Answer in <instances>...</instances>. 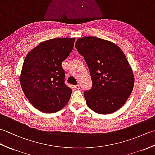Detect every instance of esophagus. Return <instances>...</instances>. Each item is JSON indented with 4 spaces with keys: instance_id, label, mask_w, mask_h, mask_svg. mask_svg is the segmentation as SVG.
I'll list each match as a JSON object with an SVG mask.
<instances>
[{
    "instance_id": "esophagus-1",
    "label": "esophagus",
    "mask_w": 155,
    "mask_h": 155,
    "mask_svg": "<svg viewBox=\"0 0 155 155\" xmlns=\"http://www.w3.org/2000/svg\"><path fill=\"white\" fill-rule=\"evenodd\" d=\"M74 88L75 89H77V90H78V89H80V88H81V86L79 84H77V85H75V86H74Z\"/></svg>"
}]
</instances>
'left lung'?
<instances>
[{"label":"left lung","instance_id":"obj_1","mask_svg":"<svg viewBox=\"0 0 155 155\" xmlns=\"http://www.w3.org/2000/svg\"><path fill=\"white\" fill-rule=\"evenodd\" d=\"M75 47L89 68L93 87L84 92L87 106L101 114L113 113L126 103L132 93L133 69L120 47L94 37L78 38Z\"/></svg>","mask_w":155,"mask_h":155}]
</instances>
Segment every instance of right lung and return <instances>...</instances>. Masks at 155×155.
Listing matches in <instances>:
<instances>
[{
    "label": "right lung",
    "instance_id": "add662e5",
    "mask_svg": "<svg viewBox=\"0 0 155 155\" xmlns=\"http://www.w3.org/2000/svg\"><path fill=\"white\" fill-rule=\"evenodd\" d=\"M74 41V38H56L41 42L25 58L20 75L22 91L43 113H56L70 99L72 91L64 84L61 64L72 51Z\"/></svg>",
    "mask_w": 155,
    "mask_h": 155
}]
</instances>
